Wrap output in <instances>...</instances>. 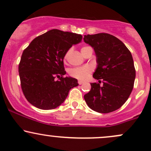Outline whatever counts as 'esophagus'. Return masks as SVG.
I'll return each mask as SVG.
<instances>
[{"instance_id": "1", "label": "esophagus", "mask_w": 151, "mask_h": 151, "mask_svg": "<svg viewBox=\"0 0 151 151\" xmlns=\"http://www.w3.org/2000/svg\"><path fill=\"white\" fill-rule=\"evenodd\" d=\"M78 83L79 85H81V84L83 83V81H78Z\"/></svg>"}]
</instances>
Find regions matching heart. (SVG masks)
<instances>
[{
	"instance_id": "b5f03b06",
	"label": "heart",
	"mask_w": 151,
	"mask_h": 151,
	"mask_svg": "<svg viewBox=\"0 0 151 151\" xmlns=\"http://www.w3.org/2000/svg\"><path fill=\"white\" fill-rule=\"evenodd\" d=\"M91 49L90 47H83L81 48V52L83 55L84 52L86 51L87 50ZM71 52H72V49H69L67 50V52H65L64 55V60H68L69 58ZM93 70V68L91 65H85L82 66V67H76L70 69L69 70V74L70 76H72V77L76 78L77 79H80V80H85L86 78H87L88 76L89 75L91 72Z\"/></svg>"
}]
</instances>
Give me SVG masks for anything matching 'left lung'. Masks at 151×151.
Listing matches in <instances>:
<instances>
[{
  "mask_svg": "<svg viewBox=\"0 0 151 151\" xmlns=\"http://www.w3.org/2000/svg\"><path fill=\"white\" fill-rule=\"evenodd\" d=\"M84 42L94 50L97 67L93 77L99 83H91V88L84 95L89 108L99 113L118 109L129 98L135 78L133 59L122 42L106 33L84 35Z\"/></svg>",
  "mask_w": 151,
  "mask_h": 151,
  "instance_id": "1",
  "label": "left lung"
}]
</instances>
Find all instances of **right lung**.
<instances>
[{"mask_svg":"<svg viewBox=\"0 0 151 151\" xmlns=\"http://www.w3.org/2000/svg\"><path fill=\"white\" fill-rule=\"evenodd\" d=\"M82 38L76 33L52 29L34 39L24 50L19 73L22 91L31 104L40 109H55L69 91L78 86L77 79L63 77V59L67 50Z\"/></svg>","mask_w":151,"mask_h":151,"instance_id":"obj_1","label":"right lung"}]
</instances>
